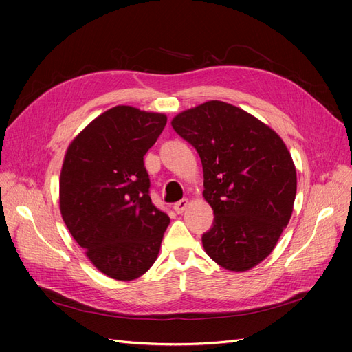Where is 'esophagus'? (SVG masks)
Here are the masks:
<instances>
[{
    "label": "esophagus",
    "instance_id": "esophagus-1",
    "mask_svg": "<svg viewBox=\"0 0 352 352\" xmlns=\"http://www.w3.org/2000/svg\"><path fill=\"white\" fill-rule=\"evenodd\" d=\"M188 206H189V201L188 199H180L173 206V210L177 212V214H182V212L188 208Z\"/></svg>",
    "mask_w": 352,
    "mask_h": 352
}]
</instances>
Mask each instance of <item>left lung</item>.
<instances>
[{
	"mask_svg": "<svg viewBox=\"0 0 352 352\" xmlns=\"http://www.w3.org/2000/svg\"><path fill=\"white\" fill-rule=\"evenodd\" d=\"M172 126L202 163V197L214 212L202 247L223 269L251 270L272 254L292 216L289 150L257 117L217 100L179 113Z\"/></svg>",
	"mask_w": 352,
	"mask_h": 352,
	"instance_id": "obj_1",
	"label": "left lung"
}]
</instances>
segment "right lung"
Instances as JSON below:
<instances>
[{
	"mask_svg": "<svg viewBox=\"0 0 352 352\" xmlns=\"http://www.w3.org/2000/svg\"><path fill=\"white\" fill-rule=\"evenodd\" d=\"M167 123L163 113L116 105L67 146L60 211L70 235L101 273L141 278L155 263L170 219L154 207L144 155Z\"/></svg>",
	"mask_w": 352,
	"mask_h": 352,
	"instance_id": "1",
	"label": "right lung"
}]
</instances>
